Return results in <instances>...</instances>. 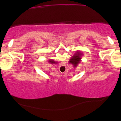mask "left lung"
Wrapping results in <instances>:
<instances>
[{
	"label": "left lung",
	"mask_w": 121,
	"mask_h": 121,
	"mask_svg": "<svg viewBox=\"0 0 121 121\" xmlns=\"http://www.w3.org/2000/svg\"><path fill=\"white\" fill-rule=\"evenodd\" d=\"M84 54L81 51H77L72 56V57H71V59L69 60V63L73 65V66L74 68H76L81 62L82 56Z\"/></svg>",
	"instance_id": "left-lung-1"
}]
</instances>
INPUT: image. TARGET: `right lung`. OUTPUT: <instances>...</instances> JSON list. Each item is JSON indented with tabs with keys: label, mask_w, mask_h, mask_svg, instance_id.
Segmentation results:
<instances>
[{
	"label": "right lung",
	"mask_w": 121,
	"mask_h": 121,
	"mask_svg": "<svg viewBox=\"0 0 121 121\" xmlns=\"http://www.w3.org/2000/svg\"><path fill=\"white\" fill-rule=\"evenodd\" d=\"M48 62H49V63H50V64H57V63L58 62H56V61H55L53 60H52V59H50V60H48Z\"/></svg>",
	"instance_id": "1"
}]
</instances>
